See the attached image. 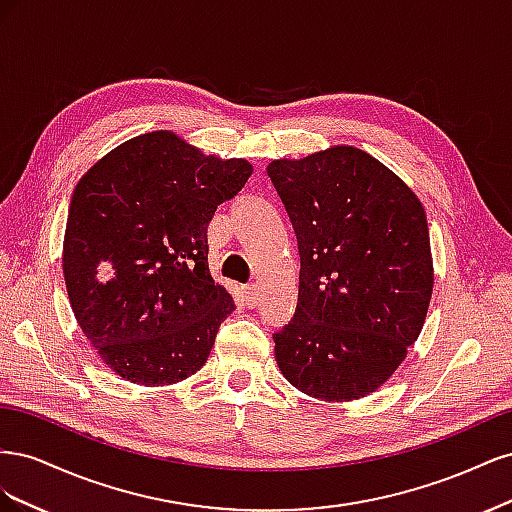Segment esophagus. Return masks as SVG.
<instances>
[{
	"instance_id": "obj_1",
	"label": "esophagus",
	"mask_w": 512,
	"mask_h": 512,
	"mask_svg": "<svg viewBox=\"0 0 512 512\" xmlns=\"http://www.w3.org/2000/svg\"><path fill=\"white\" fill-rule=\"evenodd\" d=\"M243 301L247 307H254L258 303V286L256 284H247L243 288Z\"/></svg>"
}]
</instances>
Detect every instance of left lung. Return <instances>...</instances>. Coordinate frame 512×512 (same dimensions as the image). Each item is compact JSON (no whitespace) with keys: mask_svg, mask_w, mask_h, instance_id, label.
Wrapping results in <instances>:
<instances>
[{"mask_svg":"<svg viewBox=\"0 0 512 512\" xmlns=\"http://www.w3.org/2000/svg\"><path fill=\"white\" fill-rule=\"evenodd\" d=\"M267 173L297 237L299 303L273 333L284 378L305 395L374 393L423 329L433 288L421 200L354 147L273 160Z\"/></svg>","mask_w":512,"mask_h":512,"instance_id":"8db88e82","label":"left lung"}]
</instances>
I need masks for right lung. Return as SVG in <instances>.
<instances>
[{
	"label": "right lung",
	"instance_id": "obj_1",
	"mask_svg": "<svg viewBox=\"0 0 512 512\" xmlns=\"http://www.w3.org/2000/svg\"><path fill=\"white\" fill-rule=\"evenodd\" d=\"M252 164L205 156L173 132L132 138L76 183L64 237L72 312L100 359L145 386L205 365L235 312L209 273L207 226Z\"/></svg>",
	"mask_w": 512,
	"mask_h": 512
}]
</instances>
